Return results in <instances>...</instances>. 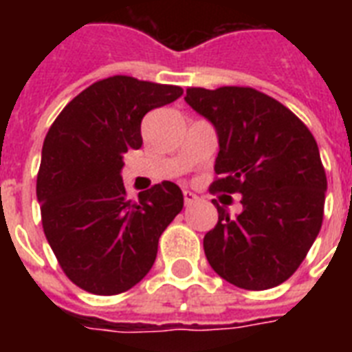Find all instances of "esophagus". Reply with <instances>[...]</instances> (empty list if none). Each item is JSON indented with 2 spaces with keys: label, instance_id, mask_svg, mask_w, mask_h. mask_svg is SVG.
<instances>
[{
  "label": "esophagus",
  "instance_id": "1",
  "mask_svg": "<svg viewBox=\"0 0 352 352\" xmlns=\"http://www.w3.org/2000/svg\"><path fill=\"white\" fill-rule=\"evenodd\" d=\"M182 195H184V204H186V206L193 204L199 199L197 195H195L193 192H190V190H184V192H182Z\"/></svg>",
  "mask_w": 352,
  "mask_h": 352
}]
</instances>
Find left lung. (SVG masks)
I'll return each mask as SVG.
<instances>
[{
    "mask_svg": "<svg viewBox=\"0 0 352 352\" xmlns=\"http://www.w3.org/2000/svg\"><path fill=\"white\" fill-rule=\"evenodd\" d=\"M184 100L219 137L210 192L241 193L243 212L204 235L210 267L246 290L278 287L292 276L320 234L327 177L309 127L272 96L252 87H188Z\"/></svg>",
    "mask_w": 352,
    "mask_h": 352,
    "instance_id": "left-lung-1",
    "label": "left lung"
}]
</instances>
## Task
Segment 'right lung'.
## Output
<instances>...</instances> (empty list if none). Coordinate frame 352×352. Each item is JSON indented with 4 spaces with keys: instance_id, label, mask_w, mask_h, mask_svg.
<instances>
[{
    "instance_id": "1",
    "label": "right lung",
    "mask_w": 352,
    "mask_h": 352,
    "mask_svg": "<svg viewBox=\"0 0 352 352\" xmlns=\"http://www.w3.org/2000/svg\"><path fill=\"white\" fill-rule=\"evenodd\" d=\"M181 95L179 85L117 74L74 96L47 131L36 179L41 225L65 276L91 294L135 287L182 210L173 182L155 184L133 201L120 177L124 153L142 146L144 115Z\"/></svg>"
}]
</instances>
